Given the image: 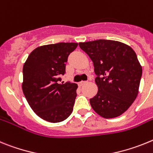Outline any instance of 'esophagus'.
I'll return each mask as SVG.
<instances>
[{
	"label": "esophagus",
	"instance_id": "esophagus-1",
	"mask_svg": "<svg viewBox=\"0 0 153 153\" xmlns=\"http://www.w3.org/2000/svg\"><path fill=\"white\" fill-rule=\"evenodd\" d=\"M88 82H86V81H83V82H80L79 83H78V85L79 86H82L84 85H85L86 83H87Z\"/></svg>",
	"mask_w": 153,
	"mask_h": 153
}]
</instances>
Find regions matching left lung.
I'll use <instances>...</instances> for the list:
<instances>
[{"mask_svg":"<svg viewBox=\"0 0 153 153\" xmlns=\"http://www.w3.org/2000/svg\"><path fill=\"white\" fill-rule=\"evenodd\" d=\"M90 57L99 91L90 99L96 113L105 119L115 118L129 108L139 93L143 74L137 56L128 45L100 39L79 43Z\"/></svg>","mask_w":153,"mask_h":153,"instance_id":"8db88e82","label":"left lung"}]
</instances>
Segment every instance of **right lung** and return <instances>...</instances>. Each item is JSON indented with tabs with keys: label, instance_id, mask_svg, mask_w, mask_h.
I'll use <instances>...</instances> for the list:
<instances>
[{
	"label": "right lung",
	"instance_id": "right-lung-1",
	"mask_svg": "<svg viewBox=\"0 0 153 153\" xmlns=\"http://www.w3.org/2000/svg\"><path fill=\"white\" fill-rule=\"evenodd\" d=\"M77 43H57L35 48L23 67L24 95L33 111L50 123L65 120L73 111L75 83L62 82L70 53Z\"/></svg>",
	"mask_w": 153,
	"mask_h": 153
}]
</instances>
